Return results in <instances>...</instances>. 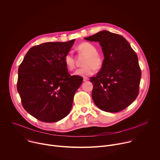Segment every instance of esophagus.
Returning <instances> with one entry per match:
<instances>
[{
	"label": "esophagus",
	"instance_id": "1",
	"mask_svg": "<svg viewBox=\"0 0 160 160\" xmlns=\"http://www.w3.org/2000/svg\"><path fill=\"white\" fill-rule=\"evenodd\" d=\"M83 82H86V81L88 80V77H83Z\"/></svg>",
	"mask_w": 160,
	"mask_h": 160
}]
</instances>
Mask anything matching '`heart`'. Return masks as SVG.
I'll list each match as a JSON object with an SVG mask.
<instances>
[{"mask_svg": "<svg viewBox=\"0 0 160 160\" xmlns=\"http://www.w3.org/2000/svg\"><path fill=\"white\" fill-rule=\"evenodd\" d=\"M77 49L79 53L85 55L86 57L83 62L84 66L75 71V75L80 77L92 75L96 69L100 70L102 68L104 58L98 52V49L94 44L86 42H82L77 47ZM64 63L68 70L72 71L75 68V59L71 53L65 55Z\"/></svg>", "mask_w": 160, "mask_h": 160, "instance_id": "b5f03b06", "label": "heart"}]
</instances>
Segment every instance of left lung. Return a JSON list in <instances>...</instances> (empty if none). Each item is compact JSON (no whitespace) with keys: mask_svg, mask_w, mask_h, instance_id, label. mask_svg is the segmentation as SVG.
Masks as SVG:
<instances>
[{"mask_svg":"<svg viewBox=\"0 0 160 160\" xmlns=\"http://www.w3.org/2000/svg\"><path fill=\"white\" fill-rule=\"evenodd\" d=\"M99 42L104 53V65L96 77L92 98L101 110L117 112L130 106L138 97L141 70L137 54L122 35L101 31L85 38Z\"/></svg>","mask_w":160,"mask_h":160,"instance_id":"8db88e82","label":"left lung"}]
</instances>
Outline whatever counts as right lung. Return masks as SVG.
<instances>
[{
  "label": "right lung",
  "instance_id": "obj_1",
  "mask_svg": "<svg viewBox=\"0 0 160 160\" xmlns=\"http://www.w3.org/2000/svg\"><path fill=\"white\" fill-rule=\"evenodd\" d=\"M75 39L45 42L32 47L18 68L17 90L24 109L34 118L56 122L70 113L83 81L68 72L64 58Z\"/></svg>",
  "mask_w": 160,
  "mask_h": 160
}]
</instances>
